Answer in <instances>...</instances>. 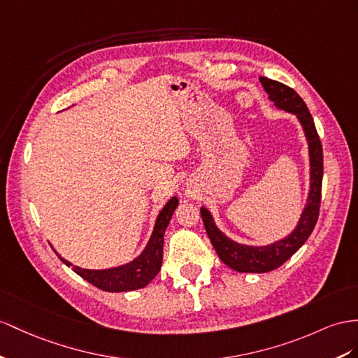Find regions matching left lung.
<instances>
[{
  "label": "left lung",
  "mask_w": 358,
  "mask_h": 358,
  "mask_svg": "<svg viewBox=\"0 0 358 358\" xmlns=\"http://www.w3.org/2000/svg\"><path fill=\"white\" fill-rule=\"evenodd\" d=\"M260 83L263 85L264 90L268 92L269 99L273 101L275 106L298 116L308 141L311 185L307 206L301 215L299 222L295 230L278 242L268 246H246L228 239V237L215 225L213 217L208 213V210L201 207V216H203L207 236L210 242H212L213 248L216 250L219 259H221L227 266H230L237 272L254 273H263L280 268L282 263H286L292 255L306 243L317 222L324 176L322 143H320L313 117H311L304 99H302L292 87L280 83V81L260 77Z\"/></svg>",
  "instance_id": "1"
}]
</instances>
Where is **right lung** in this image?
I'll list each match as a JSON object with an SVG mask.
<instances>
[{"mask_svg": "<svg viewBox=\"0 0 358 358\" xmlns=\"http://www.w3.org/2000/svg\"><path fill=\"white\" fill-rule=\"evenodd\" d=\"M178 206V199L173 196L171 198L166 206L163 207L162 212L155 221V227L151 239L146 245L145 251L137 257L136 260L124 264V266L104 269V271H90V269H81L78 266H72V263L66 262L65 259L60 260L72 266L76 273H78L81 278H85L95 287L106 290V292H130L136 289H142L148 284L155 275L159 273L162 268L163 260V236L164 230L168 228V224L173 215V210Z\"/></svg>", "mask_w": 358, "mask_h": 358, "instance_id": "right-lung-1", "label": "right lung"}]
</instances>
